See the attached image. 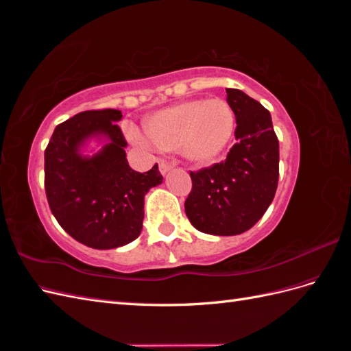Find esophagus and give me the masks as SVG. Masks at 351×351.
Returning <instances> with one entry per match:
<instances>
[{"label": "esophagus", "mask_w": 351, "mask_h": 351, "mask_svg": "<svg viewBox=\"0 0 351 351\" xmlns=\"http://www.w3.org/2000/svg\"><path fill=\"white\" fill-rule=\"evenodd\" d=\"M171 165H169V164H167V162H161V164H159V173H161L162 176H165V174H168L169 171H171Z\"/></svg>", "instance_id": "esophagus-1"}]
</instances>
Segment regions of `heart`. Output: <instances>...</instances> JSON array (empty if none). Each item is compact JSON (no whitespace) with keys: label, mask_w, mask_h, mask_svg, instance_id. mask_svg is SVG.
Listing matches in <instances>:
<instances>
[{"label":"heart","mask_w":351,"mask_h":351,"mask_svg":"<svg viewBox=\"0 0 351 351\" xmlns=\"http://www.w3.org/2000/svg\"><path fill=\"white\" fill-rule=\"evenodd\" d=\"M234 130V112L222 99H192L152 114L145 133L129 129L130 141L139 146L149 142L161 152L178 151L195 164H206L227 146Z\"/></svg>","instance_id":"obj_1"}]
</instances>
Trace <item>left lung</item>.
Listing matches in <instances>:
<instances>
[{
    "label": "left lung",
    "mask_w": 351,
    "mask_h": 351,
    "mask_svg": "<svg viewBox=\"0 0 351 351\" xmlns=\"http://www.w3.org/2000/svg\"><path fill=\"white\" fill-rule=\"evenodd\" d=\"M236 115V143L226 161L190 173L192 192L184 210L192 226L212 236H236L252 228L277 192L280 145L271 114L239 89H227Z\"/></svg>",
    "instance_id": "1"
}]
</instances>
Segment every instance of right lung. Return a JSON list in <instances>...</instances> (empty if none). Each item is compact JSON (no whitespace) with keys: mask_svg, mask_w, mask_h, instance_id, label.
<instances>
[{"mask_svg":"<svg viewBox=\"0 0 351 351\" xmlns=\"http://www.w3.org/2000/svg\"><path fill=\"white\" fill-rule=\"evenodd\" d=\"M119 110L79 112L56 127L45 151L49 208L67 234L108 250L139 237L145 196L162 183L158 164L139 173L127 162Z\"/></svg>","mask_w":351,"mask_h":351,"instance_id":"obj_1","label":"right lung"}]
</instances>
